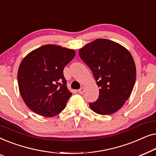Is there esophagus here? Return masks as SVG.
Instances as JSON below:
<instances>
[{
  "label": "esophagus",
  "mask_w": 156,
  "mask_h": 156,
  "mask_svg": "<svg viewBox=\"0 0 156 156\" xmlns=\"http://www.w3.org/2000/svg\"><path fill=\"white\" fill-rule=\"evenodd\" d=\"M78 92L80 93V94H82L84 92V87H82V88H80V89H79Z\"/></svg>",
  "instance_id": "obj_1"
}]
</instances>
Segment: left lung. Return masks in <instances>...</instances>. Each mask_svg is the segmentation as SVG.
I'll list each match as a JSON object with an SVG mask.
<instances>
[{"label":"left lung","instance_id":"1","mask_svg":"<svg viewBox=\"0 0 156 156\" xmlns=\"http://www.w3.org/2000/svg\"><path fill=\"white\" fill-rule=\"evenodd\" d=\"M79 55L90 68L99 87L98 99L89 104L91 110L101 115L119 111L136 82V65L131 53L112 40L97 39L80 49Z\"/></svg>","mask_w":156,"mask_h":156}]
</instances>
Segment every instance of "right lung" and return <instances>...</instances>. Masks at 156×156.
Listing matches in <instances>:
<instances>
[{"instance_id":"obj_1","label":"right lung","mask_w":156,"mask_h":156,"mask_svg":"<svg viewBox=\"0 0 156 156\" xmlns=\"http://www.w3.org/2000/svg\"><path fill=\"white\" fill-rule=\"evenodd\" d=\"M74 56V50L45 44L23 59L18 72V87L23 101L33 112L52 117L65 108L72 93L66 86L63 69Z\"/></svg>"}]
</instances>
